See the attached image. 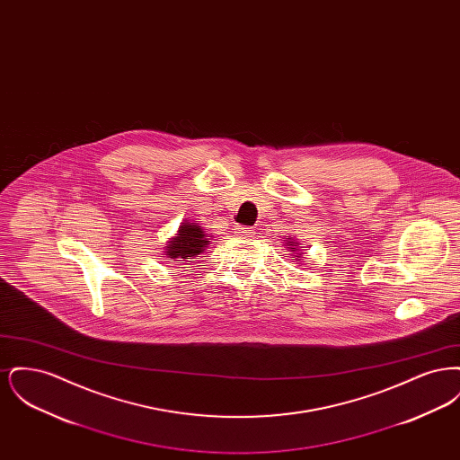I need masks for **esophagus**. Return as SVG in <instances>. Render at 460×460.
<instances>
[{"instance_id": "34e87169", "label": "esophagus", "mask_w": 460, "mask_h": 460, "mask_svg": "<svg viewBox=\"0 0 460 460\" xmlns=\"http://www.w3.org/2000/svg\"><path fill=\"white\" fill-rule=\"evenodd\" d=\"M234 233L243 234V236H250V234L253 233V229H252V227H246V226H236V227H234Z\"/></svg>"}]
</instances>
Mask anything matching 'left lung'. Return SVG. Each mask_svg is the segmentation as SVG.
I'll use <instances>...</instances> for the list:
<instances>
[{"mask_svg": "<svg viewBox=\"0 0 460 460\" xmlns=\"http://www.w3.org/2000/svg\"><path fill=\"white\" fill-rule=\"evenodd\" d=\"M288 240H289V238H288ZM289 243H291V246H296V243H295V241H289ZM293 252H295V250H293Z\"/></svg>", "mask_w": 460, "mask_h": 460, "instance_id": "1", "label": "left lung"}]
</instances>
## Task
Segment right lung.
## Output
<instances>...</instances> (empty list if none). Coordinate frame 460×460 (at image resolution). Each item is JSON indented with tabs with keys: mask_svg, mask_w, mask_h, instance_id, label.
Wrapping results in <instances>:
<instances>
[{
	"mask_svg": "<svg viewBox=\"0 0 460 460\" xmlns=\"http://www.w3.org/2000/svg\"><path fill=\"white\" fill-rule=\"evenodd\" d=\"M207 243H208L207 236L199 226H197L195 222H191V224L182 222V226L177 231V236L167 246V255H169L171 262H182L175 261L174 259L182 258L183 261H186L190 257H197L205 250Z\"/></svg>",
	"mask_w": 460,
	"mask_h": 460,
	"instance_id": "obj_1",
	"label": "right lung"
}]
</instances>
